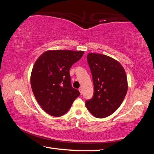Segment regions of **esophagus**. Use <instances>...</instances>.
<instances>
[{"mask_svg": "<svg viewBox=\"0 0 154 154\" xmlns=\"http://www.w3.org/2000/svg\"><path fill=\"white\" fill-rule=\"evenodd\" d=\"M79 92H80V94H83V90H82V88H79Z\"/></svg>", "mask_w": 154, "mask_h": 154, "instance_id": "1", "label": "esophagus"}]
</instances>
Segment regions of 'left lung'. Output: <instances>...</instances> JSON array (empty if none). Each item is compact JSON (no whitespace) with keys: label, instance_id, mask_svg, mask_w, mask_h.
Segmentation results:
<instances>
[{"label":"left lung","instance_id":"obj_1","mask_svg":"<svg viewBox=\"0 0 154 154\" xmlns=\"http://www.w3.org/2000/svg\"><path fill=\"white\" fill-rule=\"evenodd\" d=\"M87 60L92 76L94 95L85 101V105L96 118H106L119 108L126 95V72L119 62L103 54L90 53Z\"/></svg>","mask_w":154,"mask_h":154}]
</instances>
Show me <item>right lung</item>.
Returning <instances> with one entry per match:
<instances>
[{
  "label": "right lung",
  "instance_id": "1",
  "mask_svg": "<svg viewBox=\"0 0 154 154\" xmlns=\"http://www.w3.org/2000/svg\"><path fill=\"white\" fill-rule=\"evenodd\" d=\"M83 54L82 51L50 50L35 62L31 88L41 108L50 116H63L80 95L79 90L72 87L69 70Z\"/></svg>",
  "mask_w": 154,
  "mask_h": 154
}]
</instances>
